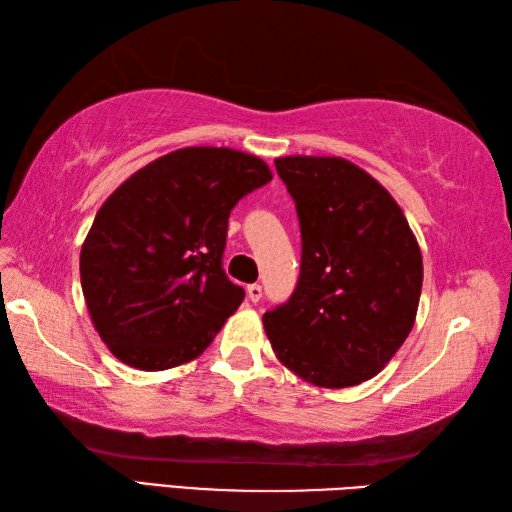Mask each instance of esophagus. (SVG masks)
Segmentation results:
<instances>
[{"label":"esophagus","mask_w":512,"mask_h":512,"mask_svg":"<svg viewBox=\"0 0 512 512\" xmlns=\"http://www.w3.org/2000/svg\"><path fill=\"white\" fill-rule=\"evenodd\" d=\"M246 295H248V299H250V301L257 303L259 299H262V286H259V284H250V286H246Z\"/></svg>","instance_id":"34e87169"}]
</instances>
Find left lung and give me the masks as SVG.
Here are the masks:
<instances>
[{"instance_id":"8db88e82","label":"left lung","mask_w":512,"mask_h":512,"mask_svg":"<svg viewBox=\"0 0 512 512\" xmlns=\"http://www.w3.org/2000/svg\"><path fill=\"white\" fill-rule=\"evenodd\" d=\"M275 167L295 200L301 273L264 314L277 358L319 387L376 376L405 343L422 290V255L396 200L343 158L288 156Z\"/></svg>"}]
</instances>
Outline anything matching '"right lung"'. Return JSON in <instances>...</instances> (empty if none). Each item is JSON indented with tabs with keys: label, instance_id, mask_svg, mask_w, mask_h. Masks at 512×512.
Wrapping results in <instances>:
<instances>
[{
	"label": "right lung",
	"instance_id": "right-lung-1",
	"mask_svg": "<svg viewBox=\"0 0 512 512\" xmlns=\"http://www.w3.org/2000/svg\"><path fill=\"white\" fill-rule=\"evenodd\" d=\"M273 180L226 147L171 151L136 171L94 217L81 288L103 343L145 372L191 361L244 301L222 268L233 206Z\"/></svg>",
	"mask_w": 512,
	"mask_h": 512
}]
</instances>
